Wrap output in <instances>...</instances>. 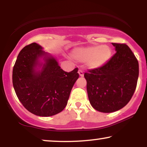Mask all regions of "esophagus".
<instances>
[{
  "instance_id": "1",
  "label": "esophagus",
  "mask_w": 147,
  "mask_h": 147,
  "mask_svg": "<svg viewBox=\"0 0 147 147\" xmlns=\"http://www.w3.org/2000/svg\"><path fill=\"white\" fill-rule=\"evenodd\" d=\"M78 74H79L80 76H81V77H83L84 76V71L81 69H80L79 71H78Z\"/></svg>"
}]
</instances>
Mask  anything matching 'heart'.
<instances>
[{
    "label": "heart",
    "instance_id": "heart-1",
    "mask_svg": "<svg viewBox=\"0 0 147 147\" xmlns=\"http://www.w3.org/2000/svg\"><path fill=\"white\" fill-rule=\"evenodd\" d=\"M71 56L76 61H86L88 69H98L110 61L112 56V49L106 45H90L74 49Z\"/></svg>",
    "mask_w": 147,
    "mask_h": 147
}]
</instances>
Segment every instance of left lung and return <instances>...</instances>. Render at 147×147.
Segmentation results:
<instances>
[{
    "label": "left lung",
    "instance_id": "8db88e82",
    "mask_svg": "<svg viewBox=\"0 0 147 147\" xmlns=\"http://www.w3.org/2000/svg\"><path fill=\"white\" fill-rule=\"evenodd\" d=\"M116 53L105 65L84 74L90 104L110 113L124 107L131 99L138 78V62L126 44L112 43Z\"/></svg>",
    "mask_w": 147,
    "mask_h": 147
}]
</instances>
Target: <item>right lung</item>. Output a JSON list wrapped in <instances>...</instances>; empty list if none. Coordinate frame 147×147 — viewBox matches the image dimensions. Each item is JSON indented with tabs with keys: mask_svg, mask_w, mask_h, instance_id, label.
<instances>
[{
	"mask_svg": "<svg viewBox=\"0 0 147 147\" xmlns=\"http://www.w3.org/2000/svg\"><path fill=\"white\" fill-rule=\"evenodd\" d=\"M78 70L64 71L55 56L33 43L18 55L13 70V87L28 111L39 116H51L65 108L79 78Z\"/></svg>",
	"mask_w": 147,
	"mask_h": 147,
	"instance_id": "right-lung-1",
	"label": "right lung"
}]
</instances>
